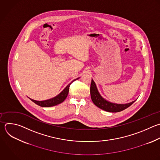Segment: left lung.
Segmentation results:
<instances>
[{"label": "left lung", "instance_id": "8db88e82", "mask_svg": "<svg viewBox=\"0 0 160 160\" xmlns=\"http://www.w3.org/2000/svg\"><path fill=\"white\" fill-rule=\"evenodd\" d=\"M90 93H91V99L93 102V103L99 108L100 109L104 110L108 112H117L121 111L129 106H130L135 101H132L131 102L128 103V104H115L110 102L106 100H105L103 98L101 97V96L99 94L98 89L96 88V86L95 84V82L94 81L91 80V87H90Z\"/></svg>", "mask_w": 160, "mask_h": 160}]
</instances>
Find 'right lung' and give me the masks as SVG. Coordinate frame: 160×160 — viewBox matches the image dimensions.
<instances>
[{
	"instance_id": "right-lung-1",
	"label": "right lung",
	"mask_w": 160,
	"mask_h": 160,
	"mask_svg": "<svg viewBox=\"0 0 160 160\" xmlns=\"http://www.w3.org/2000/svg\"><path fill=\"white\" fill-rule=\"evenodd\" d=\"M76 79H78V78L74 79L71 83H69L66 87V88L58 96H56V97L50 99H48L46 101H36L34 99H32L31 98H29L32 101H33L34 103H36V104L42 106V107H51V106H54L56 105H58L61 102H62L66 98H67L68 93H69V86L71 84V83L72 82H74V81H76Z\"/></svg>"
}]
</instances>
